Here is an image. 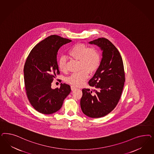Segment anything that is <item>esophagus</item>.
Masks as SVG:
<instances>
[{
  "label": "esophagus",
  "instance_id": "obj_1",
  "mask_svg": "<svg viewBox=\"0 0 154 154\" xmlns=\"http://www.w3.org/2000/svg\"><path fill=\"white\" fill-rule=\"evenodd\" d=\"M70 88H71V90H72V91H74L75 89H77L76 87H75V86H73V85H72V86H70Z\"/></svg>",
  "mask_w": 154,
  "mask_h": 154
}]
</instances>
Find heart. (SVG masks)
Returning a JSON list of instances; mask_svg holds the SVG:
<instances>
[{"mask_svg":"<svg viewBox=\"0 0 154 154\" xmlns=\"http://www.w3.org/2000/svg\"><path fill=\"white\" fill-rule=\"evenodd\" d=\"M68 54L72 58L79 60L81 70L71 74L66 79V82L73 86H81L88 78L89 73H93L99 68L101 61L100 53L96 48H89L84 44L77 43L70 48ZM57 64L60 70L65 71L66 59L65 56H60Z\"/></svg>","mask_w":154,"mask_h":154,"instance_id":"1","label":"heart"}]
</instances>
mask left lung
<instances>
[{"label":"left lung","mask_w":154,"mask_h":154,"mask_svg":"<svg viewBox=\"0 0 154 154\" xmlns=\"http://www.w3.org/2000/svg\"><path fill=\"white\" fill-rule=\"evenodd\" d=\"M89 44L100 48L102 58L99 68L89 81L94 90L82 89L80 105L85 115L99 118L116 107L124 88L125 73L120 54L109 40L99 38Z\"/></svg>","instance_id":"8db88e82"}]
</instances>
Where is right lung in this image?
<instances>
[{"mask_svg":"<svg viewBox=\"0 0 154 154\" xmlns=\"http://www.w3.org/2000/svg\"><path fill=\"white\" fill-rule=\"evenodd\" d=\"M72 41L52 35L38 43L30 52L23 72L28 99L33 108L43 114H52L62 107L71 91L70 86L61 84L52 89L51 83L60 72L57 61L61 47Z\"/></svg>","mask_w":154,"mask_h":154,"instance_id":"add662e5","label":"right lung"}]
</instances>
